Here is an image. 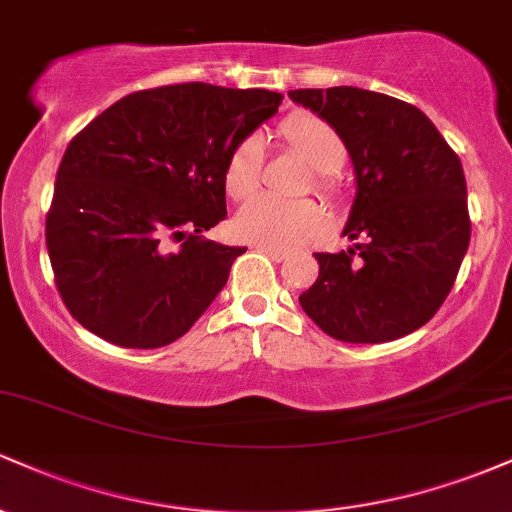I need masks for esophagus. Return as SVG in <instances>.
<instances>
[{
    "label": "esophagus",
    "instance_id": "obj_1",
    "mask_svg": "<svg viewBox=\"0 0 512 512\" xmlns=\"http://www.w3.org/2000/svg\"><path fill=\"white\" fill-rule=\"evenodd\" d=\"M257 250L264 252V255H267L269 260H274V262H284L286 257H289V252H284V250H276V248H269V245H257Z\"/></svg>",
    "mask_w": 512,
    "mask_h": 512
}]
</instances>
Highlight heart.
<instances>
[{
  "label": "heart",
  "instance_id": "b5f03b06",
  "mask_svg": "<svg viewBox=\"0 0 512 512\" xmlns=\"http://www.w3.org/2000/svg\"><path fill=\"white\" fill-rule=\"evenodd\" d=\"M279 139L286 151L313 170V190L327 199H339L337 170L346 161L342 134L330 122L310 113H293L279 125ZM264 144L257 134L243 137L233 146L223 166L226 195L243 202L262 185ZM236 231L245 240L276 250H293L327 231L325 211L315 202H279L274 197H255L236 216Z\"/></svg>",
  "mask_w": 512,
  "mask_h": 512
}]
</instances>
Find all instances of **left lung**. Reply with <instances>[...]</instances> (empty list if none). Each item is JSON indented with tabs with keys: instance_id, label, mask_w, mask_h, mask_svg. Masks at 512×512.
I'll return each instance as SVG.
<instances>
[{
	"instance_id": "8db88e82",
	"label": "left lung",
	"mask_w": 512,
	"mask_h": 512,
	"mask_svg": "<svg viewBox=\"0 0 512 512\" xmlns=\"http://www.w3.org/2000/svg\"><path fill=\"white\" fill-rule=\"evenodd\" d=\"M291 101L342 134L356 170L344 236L354 248L315 252L301 308L346 344H383L426 325L455 284L472 221L462 163L416 105L354 86L296 88Z\"/></svg>"
}]
</instances>
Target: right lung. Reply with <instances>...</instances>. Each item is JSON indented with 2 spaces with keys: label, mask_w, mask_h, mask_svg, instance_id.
Instances as JSON below:
<instances>
[{
  "label": "right lung",
  "mask_w": 512,
  "mask_h": 512,
  "mask_svg": "<svg viewBox=\"0 0 512 512\" xmlns=\"http://www.w3.org/2000/svg\"><path fill=\"white\" fill-rule=\"evenodd\" d=\"M279 103L264 88L156 86L76 134L57 168L45 243L79 325L125 349H158L195 325L245 252L202 238L226 216V158Z\"/></svg>",
  "instance_id": "add662e5"
}]
</instances>
